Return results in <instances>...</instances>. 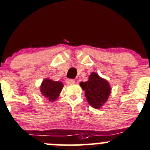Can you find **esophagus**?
I'll use <instances>...</instances> for the list:
<instances>
[{"instance_id":"34e87169","label":"esophagus","mask_w":150,"mask_h":150,"mask_svg":"<svg viewBox=\"0 0 150 150\" xmlns=\"http://www.w3.org/2000/svg\"><path fill=\"white\" fill-rule=\"evenodd\" d=\"M66 82L68 84H73L75 83V81L74 79H67L66 80Z\"/></svg>"}]
</instances>
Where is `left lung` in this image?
Segmentation results:
<instances>
[{
    "instance_id": "obj_1",
    "label": "left lung",
    "mask_w": 150,
    "mask_h": 150,
    "mask_svg": "<svg viewBox=\"0 0 150 150\" xmlns=\"http://www.w3.org/2000/svg\"><path fill=\"white\" fill-rule=\"evenodd\" d=\"M80 86L84 90L89 104L96 109H99L106 103L111 93L108 81L94 72L90 75L88 81L81 82Z\"/></svg>"
}]
</instances>
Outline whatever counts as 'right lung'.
Wrapping results in <instances>:
<instances>
[{
  "instance_id": "1",
  "label": "right lung",
  "mask_w": 150,
  "mask_h": 150,
  "mask_svg": "<svg viewBox=\"0 0 150 150\" xmlns=\"http://www.w3.org/2000/svg\"><path fill=\"white\" fill-rule=\"evenodd\" d=\"M63 87V83L51 79L44 80L41 86V92L42 95L47 97L50 101H54L58 97Z\"/></svg>"
}]
</instances>
